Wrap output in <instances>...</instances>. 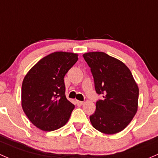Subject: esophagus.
<instances>
[{
	"label": "esophagus",
	"mask_w": 158,
	"mask_h": 158,
	"mask_svg": "<svg viewBox=\"0 0 158 158\" xmlns=\"http://www.w3.org/2000/svg\"><path fill=\"white\" fill-rule=\"evenodd\" d=\"M76 104H77V106H82L83 104H84V102L79 101V100H76Z\"/></svg>",
	"instance_id": "34e87169"
}]
</instances>
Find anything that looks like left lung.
<instances>
[{
  "instance_id": "left-lung-1",
  "label": "left lung",
  "mask_w": 158,
  "mask_h": 158,
  "mask_svg": "<svg viewBox=\"0 0 158 158\" xmlns=\"http://www.w3.org/2000/svg\"><path fill=\"white\" fill-rule=\"evenodd\" d=\"M94 80L96 92L103 96L90 116L93 127L104 134L123 131L138 110L139 87L123 62L102 52L83 55Z\"/></svg>"
}]
</instances>
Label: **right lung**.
<instances>
[{"label":"right lung","mask_w":158,"mask_h":158,"mask_svg":"<svg viewBox=\"0 0 158 158\" xmlns=\"http://www.w3.org/2000/svg\"><path fill=\"white\" fill-rule=\"evenodd\" d=\"M77 56L75 53L55 52L39 61L24 77L23 110L31 123L43 131L64 126L74 109L66 98L64 77L77 62Z\"/></svg>","instance_id":"obj_1"}]
</instances>
